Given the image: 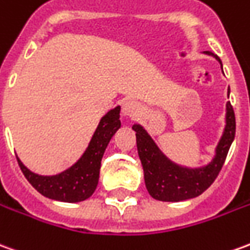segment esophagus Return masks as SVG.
Here are the masks:
<instances>
[{"label":"esophagus","mask_w":250,"mask_h":250,"mask_svg":"<svg viewBox=\"0 0 250 250\" xmlns=\"http://www.w3.org/2000/svg\"><path fill=\"white\" fill-rule=\"evenodd\" d=\"M139 109H141L139 104L132 100L125 101L122 105V113H123V116H127V118H134L135 115L139 113Z\"/></svg>","instance_id":"obj_1"}]
</instances>
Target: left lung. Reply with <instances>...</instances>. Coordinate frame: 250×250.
Listing matches in <instances>:
<instances>
[{
  "label": "left lung",
  "mask_w": 250,
  "mask_h": 250,
  "mask_svg": "<svg viewBox=\"0 0 250 250\" xmlns=\"http://www.w3.org/2000/svg\"><path fill=\"white\" fill-rule=\"evenodd\" d=\"M206 54L212 55L222 66L221 59L215 54L210 51H206ZM132 130L137 132L138 154L142 162L145 184L150 196L161 202H181L202 195L219 174L234 141L235 116L229 101L226 104V125L216 146L215 155L210 164L200 167H186L174 164L162 153L142 125H134Z\"/></svg>",
  "instance_id": "obj_1"
}]
</instances>
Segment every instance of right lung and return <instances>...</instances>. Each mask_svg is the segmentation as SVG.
I'll use <instances>...</instances> for the list:
<instances>
[{
	"label": "right lung",
	"instance_id": "right-lung-1",
	"mask_svg": "<svg viewBox=\"0 0 250 250\" xmlns=\"http://www.w3.org/2000/svg\"><path fill=\"white\" fill-rule=\"evenodd\" d=\"M120 107L108 111L96 128L81 158L69 169L54 176L31 172L17 157L21 172L29 184L43 196L66 203H77L92 196L100 176L101 158L113 134L120 128Z\"/></svg>",
	"mask_w": 250,
	"mask_h": 250
}]
</instances>
